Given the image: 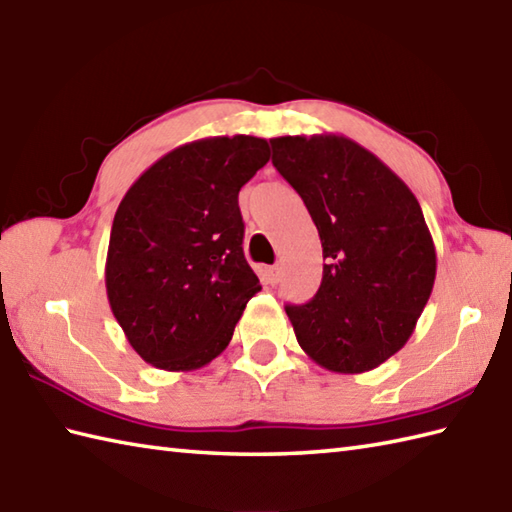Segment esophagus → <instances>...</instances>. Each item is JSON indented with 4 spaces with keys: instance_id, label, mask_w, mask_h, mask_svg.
<instances>
[{
    "instance_id": "esophagus-1",
    "label": "esophagus",
    "mask_w": 512,
    "mask_h": 512,
    "mask_svg": "<svg viewBox=\"0 0 512 512\" xmlns=\"http://www.w3.org/2000/svg\"><path fill=\"white\" fill-rule=\"evenodd\" d=\"M266 277H268V284H279V279H281V268H279V266H270V268H266Z\"/></svg>"
}]
</instances>
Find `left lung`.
Masks as SVG:
<instances>
[{
    "label": "left lung",
    "mask_w": 512,
    "mask_h": 512,
    "mask_svg": "<svg viewBox=\"0 0 512 512\" xmlns=\"http://www.w3.org/2000/svg\"><path fill=\"white\" fill-rule=\"evenodd\" d=\"M270 145L325 259L317 295L286 306L297 341L330 372H369L409 341L436 281L420 204L383 160L345 136H279Z\"/></svg>",
    "instance_id": "obj_1"
}]
</instances>
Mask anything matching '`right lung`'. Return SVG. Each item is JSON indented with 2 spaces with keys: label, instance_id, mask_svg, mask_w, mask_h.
Masks as SVG:
<instances>
[{
  "label": "right lung",
  "instance_id": "obj_1",
  "mask_svg": "<svg viewBox=\"0 0 512 512\" xmlns=\"http://www.w3.org/2000/svg\"><path fill=\"white\" fill-rule=\"evenodd\" d=\"M270 160L268 140L180 145L140 176L114 215L105 288L138 356L167 372L209 365L262 286L244 257L239 189Z\"/></svg>",
  "mask_w": 512,
  "mask_h": 512
}]
</instances>
